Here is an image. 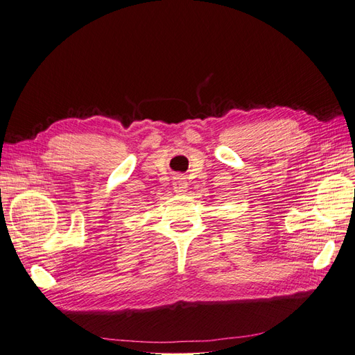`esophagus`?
I'll list each match as a JSON object with an SVG mask.
<instances>
[{
  "mask_svg": "<svg viewBox=\"0 0 355 355\" xmlns=\"http://www.w3.org/2000/svg\"><path fill=\"white\" fill-rule=\"evenodd\" d=\"M173 189H175L176 194H179V196L185 194V192L188 191V182H187V179L184 176H176L173 179Z\"/></svg>",
  "mask_w": 355,
  "mask_h": 355,
  "instance_id": "1",
  "label": "esophagus"
}]
</instances>
